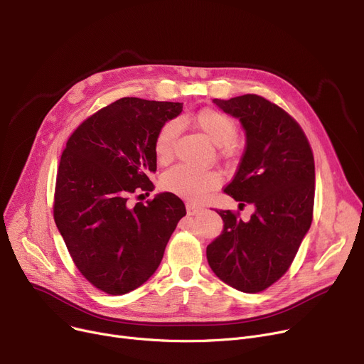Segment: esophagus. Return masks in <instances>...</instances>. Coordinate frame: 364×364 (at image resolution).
Here are the masks:
<instances>
[{
  "instance_id": "esophagus-1",
  "label": "esophagus",
  "mask_w": 364,
  "mask_h": 364,
  "mask_svg": "<svg viewBox=\"0 0 364 364\" xmlns=\"http://www.w3.org/2000/svg\"><path fill=\"white\" fill-rule=\"evenodd\" d=\"M186 209H187V214L188 215H196V214H199L200 211H202V206H198V205H195V203H187L186 205Z\"/></svg>"
}]
</instances>
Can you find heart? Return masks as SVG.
<instances>
[{"mask_svg":"<svg viewBox=\"0 0 364 364\" xmlns=\"http://www.w3.org/2000/svg\"><path fill=\"white\" fill-rule=\"evenodd\" d=\"M195 125L215 146H228L237 137V124L228 114L215 109H202L196 113ZM177 124L166 122L155 139V155L159 164L171 159L174 150ZM220 177L213 172H202L186 165H177L166 171L162 177V187L190 200H199L211 190L218 187Z\"/></svg>","mask_w":364,"mask_h":364,"instance_id":"1","label":"heart"}]
</instances>
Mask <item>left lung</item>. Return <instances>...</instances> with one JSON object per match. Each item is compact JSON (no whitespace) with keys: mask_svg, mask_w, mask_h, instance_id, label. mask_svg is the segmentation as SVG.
Returning <instances> with one entry per match:
<instances>
[{"mask_svg":"<svg viewBox=\"0 0 364 364\" xmlns=\"http://www.w3.org/2000/svg\"><path fill=\"white\" fill-rule=\"evenodd\" d=\"M237 118L246 147L227 195L254 206L250 221L217 211L221 235L206 247L211 270L232 288L255 294L277 282L309 233L314 205V158L304 131L283 109L257 94L213 100Z\"/></svg>","mask_w":364,"mask_h":364,"instance_id":"left-lung-1","label":"left lung"}]
</instances>
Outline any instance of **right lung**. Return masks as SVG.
Returning a JSON list of instances; mask_svg holds the SVG:
<instances>
[{
    "label": "right lung",
    "instance_id": "right-lung-1",
    "mask_svg": "<svg viewBox=\"0 0 364 364\" xmlns=\"http://www.w3.org/2000/svg\"><path fill=\"white\" fill-rule=\"evenodd\" d=\"M183 103L124 97L73 131L55 181L54 221L82 276L109 295L137 289L158 270L165 246L186 215L174 193L147 205L129 198L151 192L155 139Z\"/></svg>",
    "mask_w": 364,
    "mask_h": 364
}]
</instances>
